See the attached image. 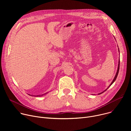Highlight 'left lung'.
I'll use <instances>...</instances> for the list:
<instances>
[{
  "mask_svg": "<svg viewBox=\"0 0 131 131\" xmlns=\"http://www.w3.org/2000/svg\"><path fill=\"white\" fill-rule=\"evenodd\" d=\"M119 67H120V60L119 61V64H118V70H117V73H116V76H115V78H114V80H113V81H112V82L111 83V84H110V85L108 86V88L110 86V85H111V84H113L114 82H115V81L116 80V78H117V76H118V73H119ZM108 88L107 89H106L104 91H106L107 89H108ZM104 91H103V92H102V93H100V94H102V93H103Z\"/></svg>",
  "mask_w": 131,
  "mask_h": 131,
  "instance_id": "obj_1",
  "label": "left lung"
}]
</instances>
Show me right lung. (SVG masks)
<instances>
[{"label":"right lung","mask_w":131,"mask_h":131,"mask_svg":"<svg viewBox=\"0 0 131 131\" xmlns=\"http://www.w3.org/2000/svg\"><path fill=\"white\" fill-rule=\"evenodd\" d=\"M47 93H46V94H47ZM44 94H42V95H36V96H41L43 95ZM32 96H34V95H32ZM34 96H35V95H34Z\"/></svg>","instance_id":"add662e5"}]
</instances>
